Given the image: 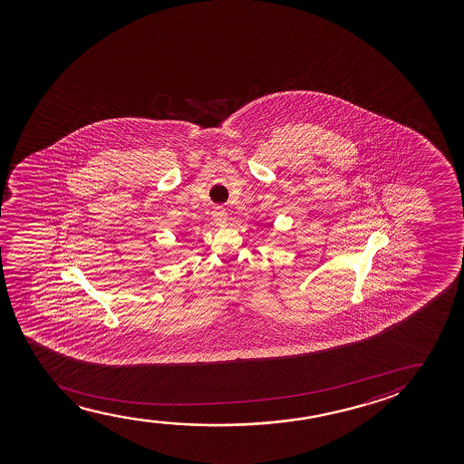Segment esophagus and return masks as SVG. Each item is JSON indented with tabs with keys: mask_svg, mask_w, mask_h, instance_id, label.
Returning <instances> with one entry per match:
<instances>
[{
	"mask_svg": "<svg viewBox=\"0 0 464 464\" xmlns=\"http://www.w3.org/2000/svg\"><path fill=\"white\" fill-rule=\"evenodd\" d=\"M212 217H214V222L217 225H223V223L227 222V210L222 206H217L214 212H212Z\"/></svg>",
	"mask_w": 464,
	"mask_h": 464,
	"instance_id": "34e87169",
	"label": "esophagus"
}]
</instances>
